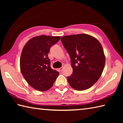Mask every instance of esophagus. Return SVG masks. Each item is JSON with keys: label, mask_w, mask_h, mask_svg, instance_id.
<instances>
[{"label": "esophagus", "mask_w": 123, "mask_h": 123, "mask_svg": "<svg viewBox=\"0 0 123 123\" xmlns=\"http://www.w3.org/2000/svg\"><path fill=\"white\" fill-rule=\"evenodd\" d=\"M63 67H61V68H60L59 69V71L62 72V70H63Z\"/></svg>", "instance_id": "obj_1"}]
</instances>
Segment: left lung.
<instances>
[{"mask_svg":"<svg viewBox=\"0 0 123 123\" xmlns=\"http://www.w3.org/2000/svg\"><path fill=\"white\" fill-rule=\"evenodd\" d=\"M61 41L71 58L73 72L67 77L70 86L79 91L90 88L98 80L105 67L101 44L85 34L63 36Z\"/></svg>","mask_w":123,"mask_h":123,"instance_id":"1","label":"left lung"}]
</instances>
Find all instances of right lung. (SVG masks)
I'll return each instance as SVG.
<instances>
[{
    "label": "right lung",
    "mask_w": 123,
    "mask_h": 123,
    "mask_svg": "<svg viewBox=\"0 0 123 123\" xmlns=\"http://www.w3.org/2000/svg\"><path fill=\"white\" fill-rule=\"evenodd\" d=\"M60 38V36H36L28 41L23 49L20 71L28 84L36 90H49L59 76V72L50 67L48 54Z\"/></svg>",
    "instance_id": "right-lung-1"
}]
</instances>
